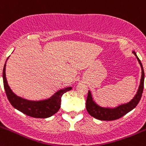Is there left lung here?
<instances>
[{
    "label": "left lung",
    "mask_w": 146,
    "mask_h": 146,
    "mask_svg": "<svg viewBox=\"0 0 146 146\" xmlns=\"http://www.w3.org/2000/svg\"><path fill=\"white\" fill-rule=\"evenodd\" d=\"M133 52L134 53V54L137 58V60H138L139 63H140L141 66V70H142V76H141V84H140L138 90H137V92L135 96V97L128 103L119 105V107H117L115 108H104V107H99V105H97L94 102L92 94H91V92H90V91H88V96H87L86 99V107L87 111H88V114L91 116L96 118V119H99V120H115V119H119L122 117H123L124 115H125L127 113H128L129 111L133 110L137 105V104H138L140 100H141L143 91L144 76H145V74H144L143 68L141 60L137 58L136 53L134 51Z\"/></svg>",
    "instance_id": "left-lung-1"
}]
</instances>
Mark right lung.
I'll return each instance as SVG.
<instances>
[{
	"label": "right lung",
	"instance_id": "obj_1",
	"mask_svg": "<svg viewBox=\"0 0 146 146\" xmlns=\"http://www.w3.org/2000/svg\"><path fill=\"white\" fill-rule=\"evenodd\" d=\"M8 60V59H7ZM6 62V61H5ZM3 86L5 94L11 104L14 108L21 111L28 116L35 118H47L58 112L60 108L61 97L65 92L71 90V87H67L60 90L54 94L51 98L42 101H29L17 96L13 93L5 78V63L3 70Z\"/></svg>",
	"mask_w": 146,
	"mask_h": 146
}]
</instances>
